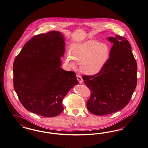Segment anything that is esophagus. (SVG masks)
<instances>
[{"label":"esophagus","instance_id":"1","mask_svg":"<svg viewBox=\"0 0 148 148\" xmlns=\"http://www.w3.org/2000/svg\"><path fill=\"white\" fill-rule=\"evenodd\" d=\"M77 80L79 81V82L80 84H82V83H83V79H82V77H81L80 75H79V74H77Z\"/></svg>","mask_w":148,"mask_h":148}]
</instances>
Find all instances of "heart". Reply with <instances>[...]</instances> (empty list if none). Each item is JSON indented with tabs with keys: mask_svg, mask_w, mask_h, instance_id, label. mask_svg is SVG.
Masks as SVG:
<instances>
[{
	"mask_svg": "<svg viewBox=\"0 0 148 148\" xmlns=\"http://www.w3.org/2000/svg\"><path fill=\"white\" fill-rule=\"evenodd\" d=\"M70 52L65 56L68 67L75 68L77 63L80 64L83 73L93 75L99 73L106 66L111 56V48L105 43L89 40L71 45Z\"/></svg>",
	"mask_w": 148,
	"mask_h": 148,
	"instance_id": "b5f03b06",
	"label": "heart"
}]
</instances>
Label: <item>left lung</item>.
<instances>
[{
	"label": "left lung",
	"mask_w": 148,
	"mask_h": 148,
	"mask_svg": "<svg viewBox=\"0 0 148 148\" xmlns=\"http://www.w3.org/2000/svg\"><path fill=\"white\" fill-rule=\"evenodd\" d=\"M108 40L113 45L105 68L96 75L83 76L91 92L88 110L98 116L116 112L126 106L137 83V64L129 41L117 35Z\"/></svg>",
	"instance_id": "1"
}]
</instances>
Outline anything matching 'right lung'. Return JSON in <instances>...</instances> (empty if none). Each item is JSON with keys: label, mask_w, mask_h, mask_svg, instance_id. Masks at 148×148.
<instances>
[{"label": "right lung", "mask_w": 148, "mask_h": 148, "mask_svg": "<svg viewBox=\"0 0 148 148\" xmlns=\"http://www.w3.org/2000/svg\"><path fill=\"white\" fill-rule=\"evenodd\" d=\"M64 46L62 34L51 31L31 38L15 58L14 88L27 110L46 117L63 111L64 97L79 83L74 71L60 68Z\"/></svg>", "instance_id": "obj_1"}]
</instances>
